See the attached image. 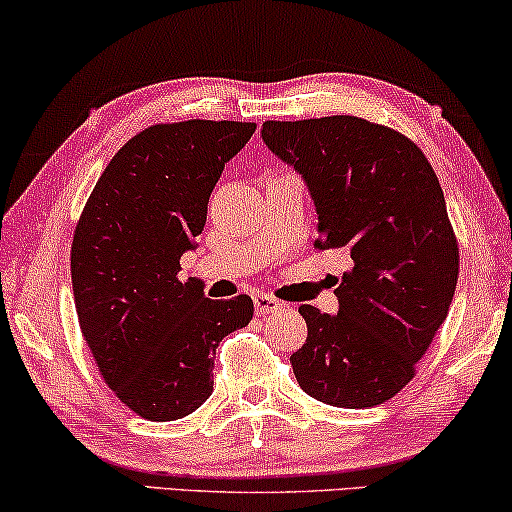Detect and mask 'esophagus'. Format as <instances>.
Masks as SVG:
<instances>
[{
	"mask_svg": "<svg viewBox=\"0 0 512 512\" xmlns=\"http://www.w3.org/2000/svg\"><path fill=\"white\" fill-rule=\"evenodd\" d=\"M254 307H256V314H272V312L282 310V303H279L277 298L265 296V293H256Z\"/></svg>",
	"mask_w": 512,
	"mask_h": 512,
	"instance_id": "34e87169",
	"label": "esophagus"
}]
</instances>
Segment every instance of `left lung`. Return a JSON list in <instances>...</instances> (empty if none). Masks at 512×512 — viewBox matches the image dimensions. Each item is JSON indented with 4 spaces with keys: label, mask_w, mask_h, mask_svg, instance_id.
I'll list each match as a JSON object with an SVG mask.
<instances>
[{
    "label": "left lung",
    "mask_w": 512,
    "mask_h": 512,
    "mask_svg": "<svg viewBox=\"0 0 512 512\" xmlns=\"http://www.w3.org/2000/svg\"><path fill=\"white\" fill-rule=\"evenodd\" d=\"M263 142L296 167L319 214L317 249H347L338 314L300 305L291 354L305 394L335 408L394 398L436 338L459 279V244L422 149L359 116L265 121Z\"/></svg>",
    "instance_id": "left-lung-1"
}]
</instances>
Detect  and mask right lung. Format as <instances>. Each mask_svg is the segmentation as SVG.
Wrapping results in <instances>:
<instances>
[{
	"mask_svg": "<svg viewBox=\"0 0 512 512\" xmlns=\"http://www.w3.org/2000/svg\"><path fill=\"white\" fill-rule=\"evenodd\" d=\"M256 123L151 125L97 179L72 242L83 340L107 387L139 417L172 422L212 394L214 354L254 317L249 296L212 300L179 279L223 167Z\"/></svg>",
	"mask_w": 512,
	"mask_h": 512,
	"instance_id": "add662e5",
	"label": "right lung"
}]
</instances>
